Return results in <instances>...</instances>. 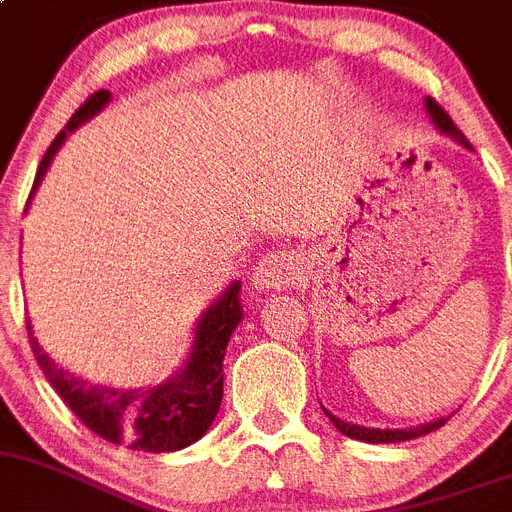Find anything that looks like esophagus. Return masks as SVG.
<instances>
[{"label":"esophagus","mask_w":512,"mask_h":512,"mask_svg":"<svg viewBox=\"0 0 512 512\" xmlns=\"http://www.w3.org/2000/svg\"><path fill=\"white\" fill-rule=\"evenodd\" d=\"M299 275V262H296V257L291 252H270L252 270V286L262 293L286 291V288L296 286Z\"/></svg>","instance_id":"esophagus-1"}]
</instances>
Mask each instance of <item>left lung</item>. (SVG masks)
I'll return each instance as SVG.
<instances>
[{"label":"left lung","instance_id":"1","mask_svg":"<svg viewBox=\"0 0 512 512\" xmlns=\"http://www.w3.org/2000/svg\"><path fill=\"white\" fill-rule=\"evenodd\" d=\"M425 110H428V115L433 118L435 128L441 133H446L448 139H453L456 144H461L464 149H471V144L466 141L464 133L456 128V123L451 121V115L446 113V110L438 105V102L433 100V97H425ZM327 412V410H324ZM327 417L332 420V425H335L337 430H340L342 435H348V438H355V441H363V443H399V441H412V438H420V435H428L433 433V430H438L441 425H446L448 417H438V420L433 422H425V425H417V428H404V430H381V428H363V425H353V422H345L340 420V417L330 415L327 412Z\"/></svg>","mask_w":512,"mask_h":512}]
</instances>
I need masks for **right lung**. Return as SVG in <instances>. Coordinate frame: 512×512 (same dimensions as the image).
Instances as JSON below:
<instances>
[{
  "mask_svg": "<svg viewBox=\"0 0 512 512\" xmlns=\"http://www.w3.org/2000/svg\"><path fill=\"white\" fill-rule=\"evenodd\" d=\"M110 100L108 90H100L84 100L82 108L71 115L64 131L51 141L35 172L33 193L41 185L48 164L74 128L90 121ZM242 283H231L219 301H213L195 327L193 348L188 361L175 376L159 386H139V389H115V386L90 384L74 373L64 371L56 361L43 353L41 342L35 340L28 322L30 348L35 361L46 373L48 384L56 389L64 404L79 420L105 438L108 443L133 448L146 453L180 451L190 443L201 441L211 428L213 417L219 415L224 397V355L231 332L242 322Z\"/></svg>",
  "mask_w": 512,
  "mask_h": 512,
  "instance_id": "right-lung-1",
  "label": "right lung"
}]
</instances>
